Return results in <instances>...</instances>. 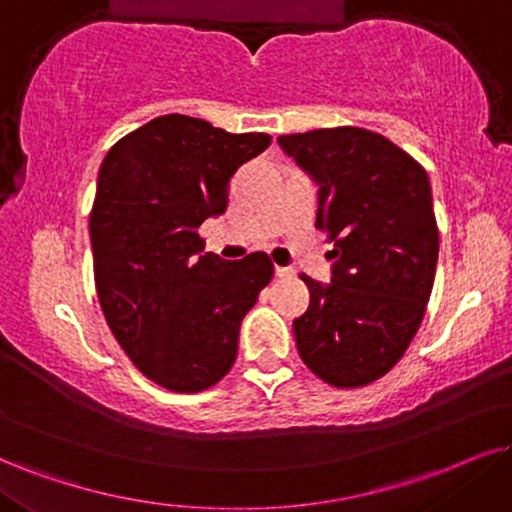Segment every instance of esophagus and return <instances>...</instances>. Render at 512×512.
Returning <instances> with one entry per match:
<instances>
[{
	"mask_svg": "<svg viewBox=\"0 0 512 512\" xmlns=\"http://www.w3.org/2000/svg\"><path fill=\"white\" fill-rule=\"evenodd\" d=\"M275 275H277V277H294V270H292V268L275 266Z\"/></svg>",
	"mask_w": 512,
	"mask_h": 512,
	"instance_id": "1",
	"label": "esophagus"
}]
</instances>
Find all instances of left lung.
<instances>
[{"label":"left lung","mask_w":512,"mask_h":512,"mask_svg":"<svg viewBox=\"0 0 512 512\" xmlns=\"http://www.w3.org/2000/svg\"><path fill=\"white\" fill-rule=\"evenodd\" d=\"M280 147L320 185L315 227L334 244L332 285L301 275L311 304L294 320L306 368L339 389L394 368L425 318L439 227L425 168L365 128L280 135Z\"/></svg>","instance_id":"left-lung-1"}]
</instances>
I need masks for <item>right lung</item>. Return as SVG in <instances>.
Returning <instances> with one entry per match:
<instances>
[{"label": "right lung", "mask_w": 512, "mask_h": 512, "mask_svg": "<svg viewBox=\"0 0 512 512\" xmlns=\"http://www.w3.org/2000/svg\"><path fill=\"white\" fill-rule=\"evenodd\" d=\"M270 147L168 113L118 140L99 168L90 213L94 285L113 337L163 389L194 394L223 380L239 325L273 280L268 254H204L199 227L227 208L230 178Z\"/></svg>", "instance_id": "obj_1"}]
</instances>
